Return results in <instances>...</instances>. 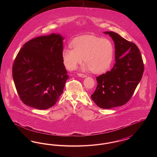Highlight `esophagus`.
Listing matches in <instances>:
<instances>
[{
  "mask_svg": "<svg viewBox=\"0 0 157 157\" xmlns=\"http://www.w3.org/2000/svg\"><path fill=\"white\" fill-rule=\"evenodd\" d=\"M78 75L81 77V78H86L87 76L85 75V74H80V73H78Z\"/></svg>",
  "mask_w": 157,
  "mask_h": 157,
  "instance_id": "1",
  "label": "esophagus"
}]
</instances>
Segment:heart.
<instances>
[{"instance_id":"1","label":"heart","mask_w":157,"mask_h":157,"mask_svg":"<svg viewBox=\"0 0 157 157\" xmlns=\"http://www.w3.org/2000/svg\"><path fill=\"white\" fill-rule=\"evenodd\" d=\"M74 49L65 48L62 58L65 67L75 69L83 58L86 63L84 68L94 73H101L107 70L111 64L114 46L111 40L94 35H84L78 37L72 42Z\"/></svg>"}]
</instances>
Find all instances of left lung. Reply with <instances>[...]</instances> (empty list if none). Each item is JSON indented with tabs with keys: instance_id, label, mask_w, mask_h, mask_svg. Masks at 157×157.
I'll return each instance as SVG.
<instances>
[{
	"instance_id": "left-lung-1",
	"label": "left lung",
	"mask_w": 157,
	"mask_h": 157,
	"mask_svg": "<svg viewBox=\"0 0 157 157\" xmlns=\"http://www.w3.org/2000/svg\"><path fill=\"white\" fill-rule=\"evenodd\" d=\"M115 44V63L110 71L97 77L91 99L98 106L110 109L125 104L141 80L144 66L138 48L113 32H105Z\"/></svg>"
}]
</instances>
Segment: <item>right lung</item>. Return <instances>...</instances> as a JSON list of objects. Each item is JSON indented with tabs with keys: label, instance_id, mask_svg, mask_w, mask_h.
Here are the masks:
<instances>
[{
	"label": "right lung",
	"instance_id": "obj_1",
	"mask_svg": "<svg viewBox=\"0 0 157 157\" xmlns=\"http://www.w3.org/2000/svg\"><path fill=\"white\" fill-rule=\"evenodd\" d=\"M60 34L35 37L25 44L12 67L15 87L25 105L46 109L56 104L69 78Z\"/></svg>",
	"mask_w": 157,
	"mask_h": 157
}]
</instances>
